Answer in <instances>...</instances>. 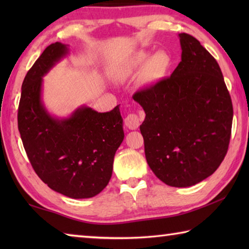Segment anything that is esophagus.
<instances>
[{"label":"esophagus","instance_id":"esophagus-1","mask_svg":"<svg viewBox=\"0 0 249 249\" xmlns=\"http://www.w3.org/2000/svg\"><path fill=\"white\" fill-rule=\"evenodd\" d=\"M125 125L129 129H137L140 126V119L136 114H128L125 117Z\"/></svg>","mask_w":249,"mask_h":249}]
</instances>
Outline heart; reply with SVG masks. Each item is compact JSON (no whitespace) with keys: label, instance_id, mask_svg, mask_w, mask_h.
Returning a JSON list of instances; mask_svg holds the SVG:
<instances>
[{"label":"heart","instance_id":"heart-1","mask_svg":"<svg viewBox=\"0 0 249 249\" xmlns=\"http://www.w3.org/2000/svg\"><path fill=\"white\" fill-rule=\"evenodd\" d=\"M170 66V56L163 50H158L153 54L147 50H138L125 62L124 73L130 74L142 70L145 81L150 83L165 77Z\"/></svg>","mask_w":249,"mask_h":249}]
</instances>
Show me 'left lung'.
<instances>
[{
    "label": "left lung",
    "instance_id": "1",
    "mask_svg": "<svg viewBox=\"0 0 249 249\" xmlns=\"http://www.w3.org/2000/svg\"><path fill=\"white\" fill-rule=\"evenodd\" d=\"M181 61L169 78L134 94L147 163L158 179L187 188L214 174L229 149L233 105L220 66L200 41L179 34Z\"/></svg>",
    "mask_w": 249,
    "mask_h": 249
}]
</instances>
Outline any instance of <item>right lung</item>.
Returning a JSON list of instances; mask_svg holds the SVG:
<instances>
[{
  "mask_svg": "<svg viewBox=\"0 0 249 249\" xmlns=\"http://www.w3.org/2000/svg\"><path fill=\"white\" fill-rule=\"evenodd\" d=\"M69 54V46H48L25 77L18 107V130L37 176L71 199L93 197L107 187L124 140L119 105L99 113L81 105L67 117L49 113L43 101L44 75Z\"/></svg>",
  "mask_w": 249,
  "mask_h": 249,
  "instance_id": "right-lung-1",
  "label": "right lung"
}]
</instances>
